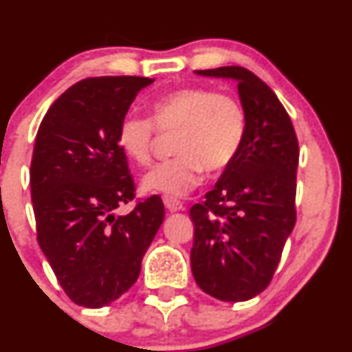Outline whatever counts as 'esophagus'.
<instances>
[{
  "label": "esophagus",
  "instance_id": "34e87169",
  "mask_svg": "<svg viewBox=\"0 0 352 352\" xmlns=\"http://www.w3.org/2000/svg\"><path fill=\"white\" fill-rule=\"evenodd\" d=\"M164 205L168 212H179V210L184 208L182 201H179L177 199H172V197H164Z\"/></svg>",
  "mask_w": 352,
  "mask_h": 352
}]
</instances>
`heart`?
Here are the masks:
<instances>
[{
	"label": "heart",
	"instance_id": "1",
	"mask_svg": "<svg viewBox=\"0 0 352 352\" xmlns=\"http://www.w3.org/2000/svg\"><path fill=\"white\" fill-rule=\"evenodd\" d=\"M152 122L139 116L124 117L117 144L132 162H151L157 131H173L177 157L148 170L142 179L147 192L184 197L201 180L204 167L220 172L235 160L246 131L243 109L235 99L215 94L207 87H180L155 99Z\"/></svg>",
	"mask_w": 352,
	"mask_h": 352
}]
</instances>
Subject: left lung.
<instances>
[{
    "label": "left lung",
    "mask_w": 352,
    "mask_h": 352,
    "mask_svg": "<svg viewBox=\"0 0 352 352\" xmlns=\"http://www.w3.org/2000/svg\"><path fill=\"white\" fill-rule=\"evenodd\" d=\"M195 74L235 80L246 131L207 200L190 208L195 227L190 265L210 296L246 301L270 285L296 223L300 147L288 112L253 72L225 66Z\"/></svg>",
    "instance_id": "obj_1"
}]
</instances>
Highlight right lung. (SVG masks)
I'll use <instances>...</instances> for the list:
<instances>
[{
  "mask_svg": "<svg viewBox=\"0 0 352 352\" xmlns=\"http://www.w3.org/2000/svg\"><path fill=\"white\" fill-rule=\"evenodd\" d=\"M152 82L137 76L79 80L47 109L36 135L30 182L38 241L79 306L102 308L122 296L164 221L159 195L116 215L135 192L117 132Z\"/></svg>",
  "mask_w": 352,
  "mask_h": 352,
  "instance_id": "obj_1",
  "label": "right lung"
}]
</instances>
